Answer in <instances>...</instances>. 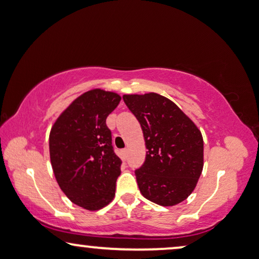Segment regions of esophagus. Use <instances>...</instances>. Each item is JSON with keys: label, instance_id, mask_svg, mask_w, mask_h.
Returning a JSON list of instances; mask_svg holds the SVG:
<instances>
[{"label": "esophagus", "instance_id": "1", "mask_svg": "<svg viewBox=\"0 0 259 259\" xmlns=\"http://www.w3.org/2000/svg\"><path fill=\"white\" fill-rule=\"evenodd\" d=\"M127 153H128V150H127V149H125V150H122V154H123V158H126V157H127Z\"/></svg>", "mask_w": 259, "mask_h": 259}]
</instances>
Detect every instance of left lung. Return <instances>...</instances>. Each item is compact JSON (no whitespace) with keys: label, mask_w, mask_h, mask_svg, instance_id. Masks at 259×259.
Segmentation results:
<instances>
[{"label":"left lung","mask_w":259,"mask_h":259,"mask_svg":"<svg viewBox=\"0 0 259 259\" xmlns=\"http://www.w3.org/2000/svg\"><path fill=\"white\" fill-rule=\"evenodd\" d=\"M123 101L142 126L146 146L137 183L145 199L172 207L195 189L203 169L201 131L176 103L157 93L126 94Z\"/></svg>","instance_id":"obj_1"}]
</instances>
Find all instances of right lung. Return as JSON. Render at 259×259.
Listing matches in <instances>:
<instances>
[{"label": "right lung", "instance_id": "1", "mask_svg": "<svg viewBox=\"0 0 259 259\" xmlns=\"http://www.w3.org/2000/svg\"><path fill=\"white\" fill-rule=\"evenodd\" d=\"M121 101L114 92L83 93L60 113L50 132V159L68 199L87 210L112 202L121 159L114 153L106 119Z\"/></svg>", "mask_w": 259, "mask_h": 259}]
</instances>
